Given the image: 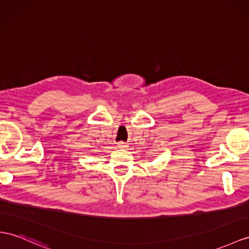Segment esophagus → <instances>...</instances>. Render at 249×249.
<instances>
[{
	"instance_id": "esophagus-1",
	"label": "esophagus",
	"mask_w": 249,
	"mask_h": 249,
	"mask_svg": "<svg viewBox=\"0 0 249 249\" xmlns=\"http://www.w3.org/2000/svg\"><path fill=\"white\" fill-rule=\"evenodd\" d=\"M118 147L119 148H125L126 147V143L125 142H119L118 143Z\"/></svg>"
}]
</instances>
